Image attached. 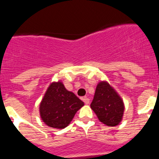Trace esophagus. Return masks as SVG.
I'll use <instances>...</instances> for the list:
<instances>
[{
	"label": "esophagus",
	"instance_id": "1",
	"mask_svg": "<svg viewBox=\"0 0 159 159\" xmlns=\"http://www.w3.org/2000/svg\"><path fill=\"white\" fill-rule=\"evenodd\" d=\"M83 101H84V102H85V104H88L90 102V99H88V97H84V98H82Z\"/></svg>",
	"mask_w": 159,
	"mask_h": 159
}]
</instances>
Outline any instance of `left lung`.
<instances>
[{
    "label": "left lung",
    "mask_w": 159,
    "mask_h": 159,
    "mask_svg": "<svg viewBox=\"0 0 159 159\" xmlns=\"http://www.w3.org/2000/svg\"><path fill=\"white\" fill-rule=\"evenodd\" d=\"M124 103L116 90L107 81H100L95 89L91 108L101 123L115 127L122 121Z\"/></svg>",
    "instance_id": "1"
}]
</instances>
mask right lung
Instances as JSON below:
<instances>
[{
  "instance_id": "right-lung-1",
  "label": "right lung",
  "mask_w": 159,
  "mask_h": 159,
  "mask_svg": "<svg viewBox=\"0 0 159 159\" xmlns=\"http://www.w3.org/2000/svg\"><path fill=\"white\" fill-rule=\"evenodd\" d=\"M84 105V102L67 91L61 81L52 82L40 102V118L48 127L64 129Z\"/></svg>"
}]
</instances>
